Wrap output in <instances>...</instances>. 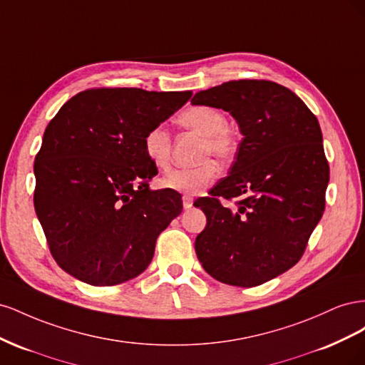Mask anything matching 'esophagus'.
Returning a JSON list of instances; mask_svg holds the SVG:
<instances>
[{
    "mask_svg": "<svg viewBox=\"0 0 365 365\" xmlns=\"http://www.w3.org/2000/svg\"><path fill=\"white\" fill-rule=\"evenodd\" d=\"M192 205H193V197L184 195L182 196V207L187 210V208H192Z\"/></svg>",
    "mask_w": 365,
    "mask_h": 365,
    "instance_id": "obj_1",
    "label": "esophagus"
}]
</instances>
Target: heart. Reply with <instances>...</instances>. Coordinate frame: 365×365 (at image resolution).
I'll use <instances>...</instances> for the list:
<instances>
[{
	"instance_id": "1",
	"label": "heart",
	"mask_w": 365,
	"mask_h": 365,
	"mask_svg": "<svg viewBox=\"0 0 365 365\" xmlns=\"http://www.w3.org/2000/svg\"><path fill=\"white\" fill-rule=\"evenodd\" d=\"M178 123L189 128L204 137L201 155H215L219 160H228L236 150L235 137L231 135L228 120L222 111L216 108L197 105L180 114ZM170 135L163 126H155L146 132L143 138V149L153 168L168 170L170 165ZM219 175L217 164L212 158H205L193 168L176 169L160 180L164 189L185 193L201 195L215 182Z\"/></svg>"
}]
</instances>
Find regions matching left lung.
<instances>
[{"label":"left lung","instance_id":"obj_1","mask_svg":"<svg viewBox=\"0 0 365 365\" xmlns=\"http://www.w3.org/2000/svg\"><path fill=\"white\" fill-rule=\"evenodd\" d=\"M192 105L224 109L244 135L227 178L195 205L207 227L195 240L213 279L251 288L292 268L324 212L329 164L317 117L288 88L231 81L196 93ZM240 197L231 212L218 202Z\"/></svg>","mask_w":365,"mask_h":365}]
</instances>
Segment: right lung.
I'll return each instance as SVG.
<instances>
[{"label": "right lung", "mask_w": 365, "mask_h": 365, "mask_svg": "<svg viewBox=\"0 0 365 365\" xmlns=\"http://www.w3.org/2000/svg\"><path fill=\"white\" fill-rule=\"evenodd\" d=\"M192 91L97 88L71 97L35 158V210L59 267L93 286L135 279L181 213L178 193L150 190L143 138Z\"/></svg>", "instance_id": "add662e5"}]
</instances>
